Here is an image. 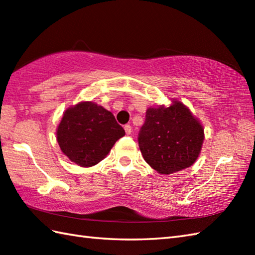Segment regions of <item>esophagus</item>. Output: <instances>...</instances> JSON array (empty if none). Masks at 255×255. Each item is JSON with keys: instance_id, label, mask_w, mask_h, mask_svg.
I'll return each instance as SVG.
<instances>
[{"instance_id": "obj_1", "label": "esophagus", "mask_w": 255, "mask_h": 255, "mask_svg": "<svg viewBox=\"0 0 255 255\" xmlns=\"http://www.w3.org/2000/svg\"><path fill=\"white\" fill-rule=\"evenodd\" d=\"M124 129H125V131H126L127 134L131 133V126H130V125H125Z\"/></svg>"}]
</instances>
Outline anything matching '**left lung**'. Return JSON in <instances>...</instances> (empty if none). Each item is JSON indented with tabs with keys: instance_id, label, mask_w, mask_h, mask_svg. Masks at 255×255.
Returning <instances> with one entry per match:
<instances>
[{
	"instance_id": "1",
	"label": "left lung",
	"mask_w": 255,
	"mask_h": 255,
	"mask_svg": "<svg viewBox=\"0 0 255 255\" xmlns=\"http://www.w3.org/2000/svg\"><path fill=\"white\" fill-rule=\"evenodd\" d=\"M204 138L200 122L183 103L174 100L169 107L148 108L138 143L144 161L167 175L194 164Z\"/></svg>"
}]
</instances>
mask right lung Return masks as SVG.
<instances>
[{
    "label": "right lung",
    "mask_w": 255,
    "mask_h": 255,
    "mask_svg": "<svg viewBox=\"0 0 255 255\" xmlns=\"http://www.w3.org/2000/svg\"><path fill=\"white\" fill-rule=\"evenodd\" d=\"M125 130L111 112L93 102H81L63 113L57 128L62 152L80 166L99 163Z\"/></svg>",
    "instance_id": "1"
}]
</instances>
